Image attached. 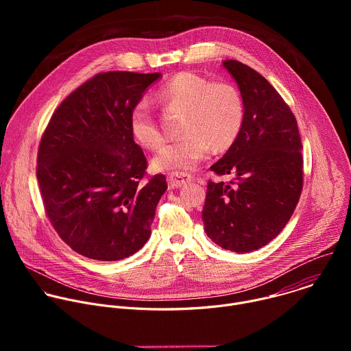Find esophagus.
Returning <instances> with one entry per match:
<instances>
[{"label":"esophagus","instance_id":"34e87169","mask_svg":"<svg viewBox=\"0 0 351 351\" xmlns=\"http://www.w3.org/2000/svg\"><path fill=\"white\" fill-rule=\"evenodd\" d=\"M191 179H193V176L190 173H186V172H172L168 176V183H169L171 189H178V187H182V186L187 184L189 182H191Z\"/></svg>","mask_w":351,"mask_h":351}]
</instances>
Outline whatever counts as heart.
Returning a JSON list of instances; mask_svg holds the SVG:
<instances>
[{
	"instance_id": "heart-1",
	"label": "heart",
	"mask_w": 351,
	"mask_h": 351,
	"mask_svg": "<svg viewBox=\"0 0 351 351\" xmlns=\"http://www.w3.org/2000/svg\"><path fill=\"white\" fill-rule=\"evenodd\" d=\"M158 95L171 106L186 108V115L180 129L183 136L154 158L156 169H191L210 154L211 147L217 152L229 148L243 129L245 118L243 98L228 82H214L194 72H180L161 86ZM129 129L133 138L144 148L157 152L165 144L160 123L144 103L130 111Z\"/></svg>"
}]
</instances>
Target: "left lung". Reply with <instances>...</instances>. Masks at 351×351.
<instances>
[{
	"instance_id": "left-lung-1",
	"label": "left lung",
	"mask_w": 351,
	"mask_h": 351,
	"mask_svg": "<svg viewBox=\"0 0 351 351\" xmlns=\"http://www.w3.org/2000/svg\"><path fill=\"white\" fill-rule=\"evenodd\" d=\"M222 64L239 86L245 118L228 153L210 168L233 180H208L202 217L214 243L250 253L275 239L294 213L303 190V145L291 110L272 84L239 61Z\"/></svg>"
}]
</instances>
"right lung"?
Segmentation results:
<instances>
[{"label":"right lung","instance_id":"right-lung-1","mask_svg":"<svg viewBox=\"0 0 351 351\" xmlns=\"http://www.w3.org/2000/svg\"><path fill=\"white\" fill-rule=\"evenodd\" d=\"M161 73L101 72L72 91L49 119L38 145L37 180L45 214L80 256L126 258L152 234L168 184L148 176L129 115Z\"/></svg>","mask_w":351,"mask_h":351}]
</instances>
